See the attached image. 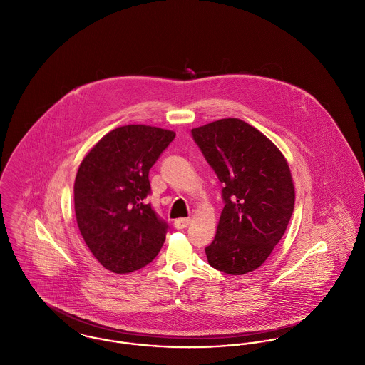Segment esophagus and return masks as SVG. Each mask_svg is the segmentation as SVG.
Returning <instances> with one entry per match:
<instances>
[{"instance_id":"obj_1","label":"esophagus","mask_w":365,"mask_h":365,"mask_svg":"<svg viewBox=\"0 0 365 365\" xmlns=\"http://www.w3.org/2000/svg\"><path fill=\"white\" fill-rule=\"evenodd\" d=\"M189 222H190V219H178L175 221V227L178 230H183V228H186L189 225Z\"/></svg>"}]
</instances>
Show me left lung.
Segmentation results:
<instances>
[{
  "label": "left lung",
  "mask_w": 365,
  "mask_h": 365,
  "mask_svg": "<svg viewBox=\"0 0 365 365\" xmlns=\"http://www.w3.org/2000/svg\"><path fill=\"white\" fill-rule=\"evenodd\" d=\"M192 137L222 183L224 209L206 255L228 275L259 268L282 238L294 206L291 170L281 150L238 118L192 130Z\"/></svg>",
  "instance_id": "left-lung-1"
}]
</instances>
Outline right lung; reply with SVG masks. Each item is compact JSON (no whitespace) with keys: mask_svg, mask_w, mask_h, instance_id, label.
Listing matches in <instances>:
<instances>
[{"mask_svg":"<svg viewBox=\"0 0 365 365\" xmlns=\"http://www.w3.org/2000/svg\"><path fill=\"white\" fill-rule=\"evenodd\" d=\"M175 133L149 125L118 127L81 160L74 180V212L91 254L108 271L144 268L160 251L168 224L150 203L149 169Z\"/></svg>","mask_w":365,"mask_h":365,"instance_id":"1","label":"right lung"}]
</instances>
